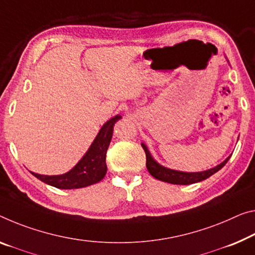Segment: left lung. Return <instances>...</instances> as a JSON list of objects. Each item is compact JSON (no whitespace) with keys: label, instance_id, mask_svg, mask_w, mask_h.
Masks as SVG:
<instances>
[{"label":"left lung","instance_id":"1","mask_svg":"<svg viewBox=\"0 0 255 255\" xmlns=\"http://www.w3.org/2000/svg\"><path fill=\"white\" fill-rule=\"evenodd\" d=\"M227 61H228V59H227ZM141 146H142L144 152H146V166H147L148 172H149L155 179L160 180V181H164V182H167V183H172V185H191V183L203 181V180H205L207 178H210L211 175H213L215 172L221 170L230 158L229 156V157H227L222 163H220L219 165L214 166L212 168H210V170L202 171V172H183V171L173 170V168H168L160 165L157 160L154 159V157H152L146 144L142 142L141 143Z\"/></svg>","mask_w":255,"mask_h":255}]
</instances>
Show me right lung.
I'll use <instances>...</instances> for the list:
<instances>
[{"label":"right lung","mask_w":255,"mask_h":255,"mask_svg":"<svg viewBox=\"0 0 255 255\" xmlns=\"http://www.w3.org/2000/svg\"><path fill=\"white\" fill-rule=\"evenodd\" d=\"M121 119L122 116L116 115L103 125L88 151L70 171L59 175H43L32 171L30 173L46 185L59 189H77L101 181L107 173L106 154L111 143L114 125Z\"/></svg>","instance_id":"obj_1"}]
</instances>
